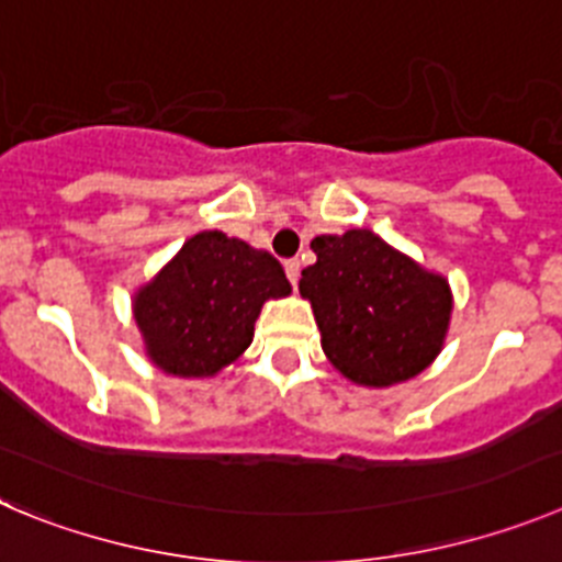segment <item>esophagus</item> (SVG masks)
<instances>
[{
    "label": "esophagus",
    "mask_w": 562,
    "mask_h": 562,
    "mask_svg": "<svg viewBox=\"0 0 562 562\" xmlns=\"http://www.w3.org/2000/svg\"><path fill=\"white\" fill-rule=\"evenodd\" d=\"M300 271H302L300 260H285V274H288V280H291V285H296V282H300Z\"/></svg>",
    "instance_id": "1"
}]
</instances>
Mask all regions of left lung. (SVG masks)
<instances>
[{
	"label": "left lung",
	"instance_id": "8db88e82",
	"mask_svg": "<svg viewBox=\"0 0 562 562\" xmlns=\"http://www.w3.org/2000/svg\"><path fill=\"white\" fill-rule=\"evenodd\" d=\"M316 262L302 271L322 350L344 378L392 386L439 356L451 322V288L375 232L313 237Z\"/></svg>",
	"mask_w": 562,
	"mask_h": 562
}]
</instances>
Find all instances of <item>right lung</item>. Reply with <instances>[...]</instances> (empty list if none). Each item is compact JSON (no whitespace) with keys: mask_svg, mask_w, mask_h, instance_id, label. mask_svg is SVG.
<instances>
[{"mask_svg":"<svg viewBox=\"0 0 562 562\" xmlns=\"http://www.w3.org/2000/svg\"><path fill=\"white\" fill-rule=\"evenodd\" d=\"M291 293L269 251L199 232L179 255L134 293V318L150 361L179 378H210L251 344L266 300Z\"/></svg>","mask_w":562,"mask_h":562,"instance_id":"obj_1","label":"right lung"}]
</instances>
